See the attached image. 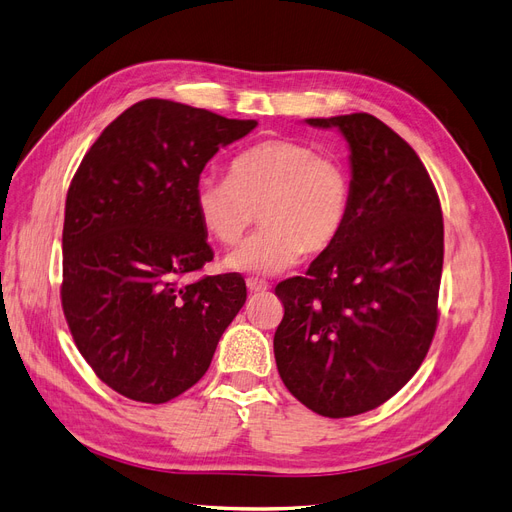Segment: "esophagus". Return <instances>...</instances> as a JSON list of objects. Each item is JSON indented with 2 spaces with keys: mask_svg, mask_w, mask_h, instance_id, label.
<instances>
[{
  "mask_svg": "<svg viewBox=\"0 0 512 512\" xmlns=\"http://www.w3.org/2000/svg\"><path fill=\"white\" fill-rule=\"evenodd\" d=\"M246 287H249V291H251V293H263V291H268V289H270L268 282L257 280V278H249V280H246Z\"/></svg>",
  "mask_w": 512,
  "mask_h": 512,
  "instance_id": "esophagus-1",
  "label": "esophagus"
}]
</instances>
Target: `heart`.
I'll use <instances>...</instances> for the list:
<instances>
[{
	"mask_svg": "<svg viewBox=\"0 0 512 512\" xmlns=\"http://www.w3.org/2000/svg\"><path fill=\"white\" fill-rule=\"evenodd\" d=\"M352 204L344 162L297 139H270L244 149L227 177L204 175L194 185V208L204 232L236 244L257 219L261 230L225 257V268L272 276L306 255L329 251L342 236Z\"/></svg>",
	"mask_w": 512,
	"mask_h": 512,
	"instance_id": "obj_1",
	"label": "heart"
}]
</instances>
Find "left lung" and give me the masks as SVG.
I'll return each instance as SVG.
<instances>
[{
  "label": "left lung",
  "mask_w": 512,
  "mask_h": 512,
  "mask_svg": "<svg viewBox=\"0 0 512 512\" xmlns=\"http://www.w3.org/2000/svg\"><path fill=\"white\" fill-rule=\"evenodd\" d=\"M350 145L352 204L342 236L306 276L278 282L282 382L325 418L371 411L420 369L439 323L443 213L411 145L369 113L310 118Z\"/></svg>",
  "instance_id": "1"
}]
</instances>
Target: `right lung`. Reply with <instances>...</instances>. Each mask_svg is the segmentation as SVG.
Here are the masks:
<instances>
[{"label": "right lung", "mask_w": 512, "mask_h": 512, "mask_svg": "<svg viewBox=\"0 0 512 512\" xmlns=\"http://www.w3.org/2000/svg\"><path fill=\"white\" fill-rule=\"evenodd\" d=\"M257 126L166 99L113 120L67 192L61 301L101 382L160 405L192 388L246 301L240 274L181 278L213 259L194 185L219 147Z\"/></svg>", "instance_id": "1"}]
</instances>
